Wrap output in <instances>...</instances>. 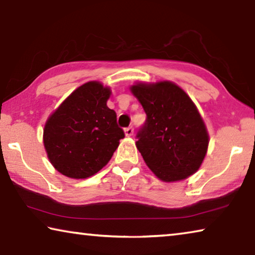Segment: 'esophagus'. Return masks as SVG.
<instances>
[{"label": "esophagus", "instance_id": "esophagus-1", "mask_svg": "<svg viewBox=\"0 0 255 255\" xmlns=\"http://www.w3.org/2000/svg\"><path fill=\"white\" fill-rule=\"evenodd\" d=\"M132 133H133V128L132 127H128V128L125 129V135H126L127 137L132 136Z\"/></svg>", "mask_w": 255, "mask_h": 255}]
</instances>
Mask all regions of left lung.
<instances>
[{"mask_svg":"<svg viewBox=\"0 0 255 255\" xmlns=\"http://www.w3.org/2000/svg\"><path fill=\"white\" fill-rule=\"evenodd\" d=\"M130 91L147 116L136 147L149 170L164 182L196 173L207 154L209 135L190 97L170 81L138 82Z\"/></svg>","mask_w":255,"mask_h":255,"instance_id":"left-lung-1","label":"left lung"}]
</instances>
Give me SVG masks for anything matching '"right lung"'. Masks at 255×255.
I'll return each mask as SVG.
<instances>
[{"mask_svg":"<svg viewBox=\"0 0 255 255\" xmlns=\"http://www.w3.org/2000/svg\"><path fill=\"white\" fill-rule=\"evenodd\" d=\"M111 90L90 81L73 91L45 124L44 146L56 170L71 179L98 173L125 137L117 115L107 106Z\"/></svg>","mask_w":255,"mask_h":255,"instance_id":"add662e5","label":"right lung"}]
</instances>
